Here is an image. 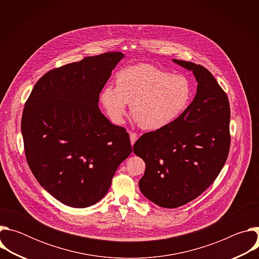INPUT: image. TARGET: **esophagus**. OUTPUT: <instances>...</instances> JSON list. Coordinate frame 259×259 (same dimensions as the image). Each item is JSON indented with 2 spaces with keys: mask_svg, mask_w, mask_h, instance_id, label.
Here are the masks:
<instances>
[{
  "mask_svg": "<svg viewBox=\"0 0 259 259\" xmlns=\"http://www.w3.org/2000/svg\"><path fill=\"white\" fill-rule=\"evenodd\" d=\"M136 140H137V134H136L135 132H130V141H131V144L133 145Z\"/></svg>",
  "mask_w": 259,
  "mask_h": 259,
  "instance_id": "1",
  "label": "esophagus"
}]
</instances>
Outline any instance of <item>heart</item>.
I'll use <instances>...</instances> for the list:
<instances>
[{
	"label": "heart",
	"mask_w": 259,
	"mask_h": 259,
	"mask_svg": "<svg viewBox=\"0 0 259 259\" xmlns=\"http://www.w3.org/2000/svg\"><path fill=\"white\" fill-rule=\"evenodd\" d=\"M192 87L182 75H171L157 66L137 64L122 68L116 87L106 85L100 101L109 119L122 124L126 103L138 126L147 131L162 129L174 122L190 104Z\"/></svg>",
	"instance_id": "obj_1"
}]
</instances>
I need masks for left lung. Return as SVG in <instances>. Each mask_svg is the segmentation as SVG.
<instances>
[{
    "label": "left lung",
    "mask_w": 259,
    "mask_h": 259,
    "mask_svg": "<svg viewBox=\"0 0 259 259\" xmlns=\"http://www.w3.org/2000/svg\"><path fill=\"white\" fill-rule=\"evenodd\" d=\"M193 70L197 94L170 125L144 133L133 152L145 162L141 193L164 208L187 204L214 182L231 145V108L227 93L203 65L173 59Z\"/></svg>",
    "instance_id": "8db88e82"
}]
</instances>
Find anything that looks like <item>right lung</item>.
Instances as JSON below:
<instances>
[{
  "mask_svg": "<svg viewBox=\"0 0 259 259\" xmlns=\"http://www.w3.org/2000/svg\"><path fill=\"white\" fill-rule=\"evenodd\" d=\"M123 57L108 51L53 68L25 101L21 132L29 169L49 194L70 207L102 199L132 153L126 129L113 125L98 107L99 94Z\"/></svg>",
  "mask_w": 259,
  "mask_h": 259,
  "instance_id": "1",
  "label": "right lung"
}]
</instances>
